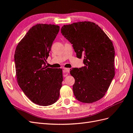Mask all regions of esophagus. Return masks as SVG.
<instances>
[{
    "mask_svg": "<svg viewBox=\"0 0 133 133\" xmlns=\"http://www.w3.org/2000/svg\"><path fill=\"white\" fill-rule=\"evenodd\" d=\"M70 71V69L69 68H64V70H63V73L64 74H66V73H69ZM67 74H64V76H66Z\"/></svg>",
    "mask_w": 133,
    "mask_h": 133,
    "instance_id": "obj_1",
    "label": "esophagus"
}]
</instances>
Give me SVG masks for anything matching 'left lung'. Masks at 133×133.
Segmentation results:
<instances>
[{"instance_id":"1","label":"left lung","mask_w":133,"mask_h":133,"mask_svg":"<svg viewBox=\"0 0 133 133\" xmlns=\"http://www.w3.org/2000/svg\"><path fill=\"white\" fill-rule=\"evenodd\" d=\"M61 33L73 44L76 57L85 66L73 68L74 95L78 101L92 103L105 95L115 75L114 48L111 40L95 23L80 22L64 25Z\"/></svg>"}]
</instances>
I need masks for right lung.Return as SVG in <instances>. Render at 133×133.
I'll return each instance as SVG.
<instances>
[{"instance_id": "obj_1", "label": "right lung", "mask_w": 133, "mask_h": 133, "mask_svg": "<svg viewBox=\"0 0 133 133\" xmlns=\"http://www.w3.org/2000/svg\"><path fill=\"white\" fill-rule=\"evenodd\" d=\"M59 26L38 24L31 27L16 48V76L20 88L32 102L41 106L55 103L62 86V69L46 66Z\"/></svg>"}]
</instances>
